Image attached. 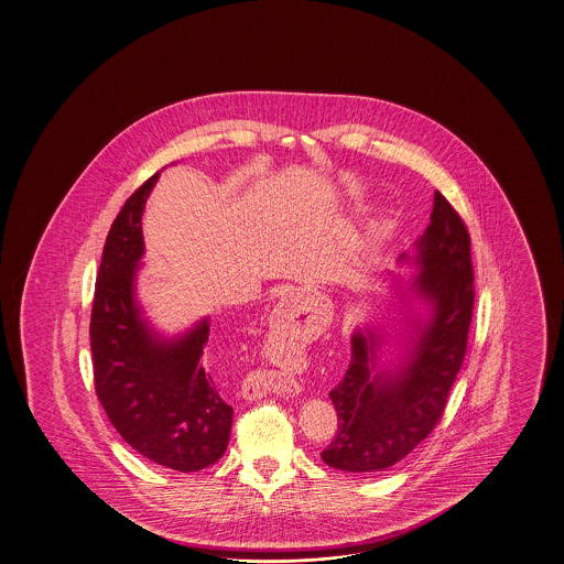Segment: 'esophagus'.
<instances>
[{"label":"esophagus","mask_w":564,"mask_h":564,"mask_svg":"<svg viewBox=\"0 0 564 564\" xmlns=\"http://www.w3.org/2000/svg\"><path fill=\"white\" fill-rule=\"evenodd\" d=\"M280 313H284V317H286V315H294V308H292V306H289V308L280 311ZM296 317H299V315H296ZM292 319H294V317H292ZM299 391H301V386H299L296 381H290L289 386L282 389V395H286V398H290V395H292V398H294V395H299Z\"/></svg>","instance_id":"34e87169"}]
</instances>
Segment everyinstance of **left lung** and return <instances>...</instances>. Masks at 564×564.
Wrapping results in <instances>:
<instances>
[{
	"mask_svg": "<svg viewBox=\"0 0 564 564\" xmlns=\"http://www.w3.org/2000/svg\"><path fill=\"white\" fill-rule=\"evenodd\" d=\"M398 263L416 272L389 282L386 317L352 332V360L332 393L338 435L323 451L327 466L350 474L386 471L416 449L441 419L466 355L474 308L469 235L435 192L431 225Z\"/></svg>",
	"mask_w": 564,
	"mask_h": 564,
	"instance_id": "obj_1",
	"label": "left lung"
}]
</instances>
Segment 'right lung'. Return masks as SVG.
<instances>
[{"label":"right lung","mask_w":564,"mask_h":564,"mask_svg":"<svg viewBox=\"0 0 564 564\" xmlns=\"http://www.w3.org/2000/svg\"><path fill=\"white\" fill-rule=\"evenodd\" d=\"M161 173L117 214L105 242L90 319L95 387L131 449L177 471H197L225 455L232 408L202 365L209 317L173 336L145 317L138 270L145 253L142 216Z\"/></svg>","instance_id":"obj_1"}]
</instances>
